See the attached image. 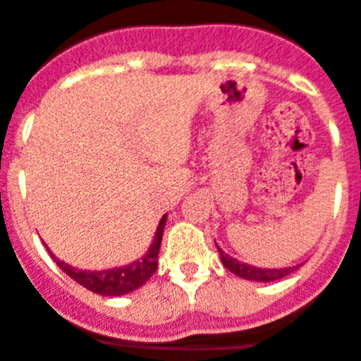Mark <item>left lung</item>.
<instances>
[{
    "label": "left lung",
    "instance_id": "1",
    "mask_svg": "<svg viewBox=\"0 0 361 361\" xmlns=\"http://www.w3.org/2000/svg\"><path fill=\"white\" fill-rule=\"evenodd\" d=\"M216 250H219L220 260L224 264L226 269H229L233 275L240 276L244 280H251V282H275V280L283 279V276L291 275L293 271H296L298 266L293 267H280V269H269V267H257V266H250V264L245 262H238L237 258L229 257L228 253L220 250L219 245H216Z\"/></svg>",
    "mask_w": 361,
    "mask_h": 361
}]
</instances>
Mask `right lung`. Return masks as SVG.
Returning <instances> with one entry per match:
<instances>
[{"mask_svg": "<svg viewBox=\"0 0 361 361\" xmlns=\"http://www.w3.org/2000/svg\"><path fill=\"white\" fill-rule=\"evenodd\" d=\"M166 219H168V215L162 216L161 222H159L155 237H153L152 245L148 247L145 257L137 258V260H133L128 266L111 267V269L103 271H86L63 262V260H59L57 257H54L52 251H49V253L50 257L56 260L57 266L61 267L70 279L75 280L78 283H81L82 288H86L88 291L97 293V295L103 296L128 295V293L135 291V289H139L141 286H145V283L148 282L149 276H152L153 273H155V269H157V257L159 250H161ZM47 250H49V247H47Z\"/></svg>", "mask_w": 361, "mask_h": 361, "instance_id": "add662e5", "label": "right lung"}]
</instances>
